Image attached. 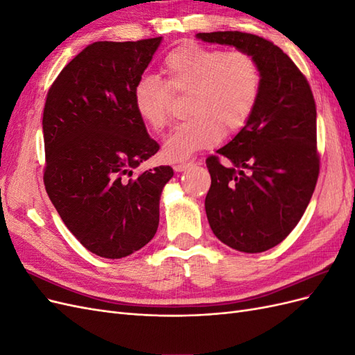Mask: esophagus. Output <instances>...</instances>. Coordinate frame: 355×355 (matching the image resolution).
<instances>
[{
	"label": "esophagus",
	"mask_w": 355,
	"mask_h": 355,
	"mask_svg": "<svg viewBox=\"0 0 355 355\" xmlns=\"http://www.w3.org/2000/svg\"><path fill=\"white\" fill-rule=\"evenodd\" d=\"M194 166V163H176L175 166H173V168L176 170V171H184V170H187V168H189V167H192Z\"/></svg>",
	"instance_id": "esophagus-1"
}]
</instances>
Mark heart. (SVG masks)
I'll return each mask as SVG.
<instances>
[{
  "mask_svg": "<svg viewBox=\"0 0 355 355\" xmlns=\"http://www.w3.org/2000/svg\"><path fill=\"white\" fill-rule=\"evenodd\" d=\"M161 73L163 80L144 77L137 81L133 103L141 120L159 132L170 121L173 94H188L191 115L164 142V155L171 161L213 146L223 132L243 130L262 89V71L250 53L225 51L198 42H184L170 50L161 62Z\"/></svg>",
  "mask_w": 355,
  "mask_h": 355,
  "instance_id": "heart-1",
  "label": "heart"
}]
</instances>
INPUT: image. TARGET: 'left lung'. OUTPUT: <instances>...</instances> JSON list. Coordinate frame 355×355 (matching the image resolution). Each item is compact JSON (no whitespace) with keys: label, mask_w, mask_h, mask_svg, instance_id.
I'll return each instance as SVG.
<instances>
[{"label":"left lung","mask_w":355,"mask_h":355,"mask_svg":"<svg viewBox=\"0 0 355 355\" xmlns=\"http://www.w3.org/2000/svg\"><path fill=\"white\" fill-rule=\"evenodd\" d=\"M197 37L250 53L262 71L250 121L206 159L211 185L204 202L210 228L222 243L261 253L293 231L315 189L320 154L314 94L293 60L270 40L239 31Z\"/></svg>","instance_id":"left-lung-1"}]
</instances>
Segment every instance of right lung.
<instances>
[{
  "mask_svg": "<svg viewBox=\"0 0 355 355\" xmlns=\"http://www.w3.org/2000/svg\"><path fill=\"white\" fill-rule=\"evenodd\" d=\"M161 37L96 41L50 85L44 112V185L67 228L85 249L120 259L153 240L170 166L135 175L158 153L137 115L133 90Z\"/></svg>",
  "mask_w": 355,
  "mask_h": 355,
  "instance_id": "obj_1",
  "label": "right lung"
}]
</instances>
